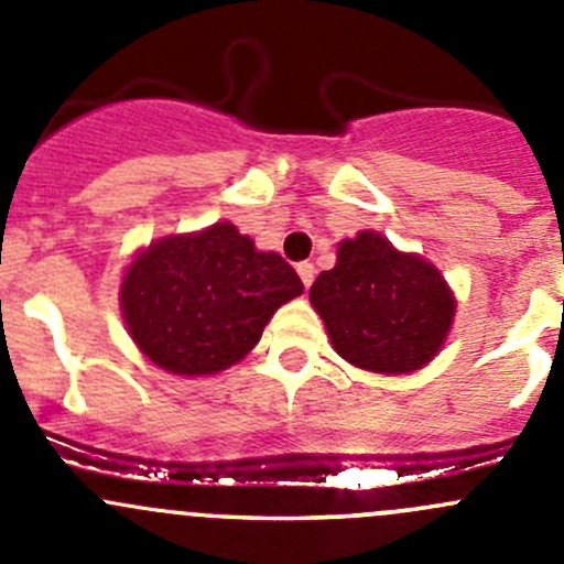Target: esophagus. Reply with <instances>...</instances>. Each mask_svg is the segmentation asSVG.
<instances>
[{"label":"esophagus","instance_id":"1","mask_svg":"<svg viewBox=\"0 0 564 564\" xmlns=\"http://www.w3.org/2000/svg\"><path fill=\"white\" fill-rule=\"evenodd\" d=\"M297 275H300V281L305 283V286H311V283H314V275H316L314 264H311V261H300V264H297Z\"/></svg>","mask_w":564,"mask_h":564}]
</instances>
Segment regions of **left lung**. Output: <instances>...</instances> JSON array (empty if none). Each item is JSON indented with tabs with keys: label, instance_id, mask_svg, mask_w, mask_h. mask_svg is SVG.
Listing matches in <instances>:
<instances>
[{
	"label": "left lung",
	"instance_id": "8db88e82",
	"mask_svg": "<svg viewBox=\"0 0 564 564\" xmlns=\"http://www.w3.org/2000/svg\"><path fill=\"white\" fill-rule=\"evenodd\" d=\"M308 297L346 362L390 377L420 371L440 355L458 305L436 264L371 229L338 242L335 267L316 278Z\"/></svg>",
	"mask_w": 564,
	"mask_h": 564
}]
</instances>
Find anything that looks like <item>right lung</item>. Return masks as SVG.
<instances>
[{
    "label": "right lung",
    "instance_id": "add662e5",
    "mask_svg": "<svg viewBox=\"0 0 564 564\" xmlns=\"http://www.w3.org/2000/svg\"><path fill=\"white\" fill-rule=\"evenodd\" d=\"M300 294L292 264L218 220L141 248L124 267L119 308L147 360L174 377H213L240 362Z\"/></svg>",
    "mask_w": 564,
    "mask_h": 564
}]
</instances>
